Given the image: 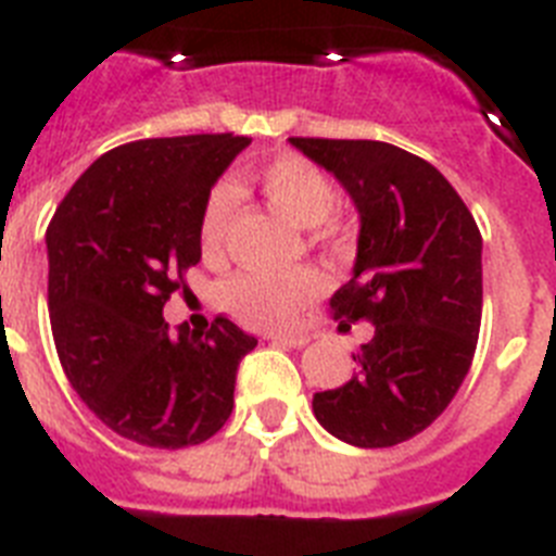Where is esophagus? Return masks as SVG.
<instances>
[{
  "mask_svg": "<svg viewBox=\"0 0 556 556\" xmlns=\"http://www.w3.org/2000/svg\"><path fill=\"white\" fill-rule=\"evenodd\" d=\"M274 344H282V346H305L311 341V336H291V332H279V336H271Z\"/></svg>",
  "mask_w": 556,
  "mask_h": 556,
  "instance_id": "obj_1",
  "label": "esophagus"
}]
</instances>
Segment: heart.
I'll return each instance as SVG.
<instances>
[{
	"mask_svg": "<svg viewBox=\"0 0 556 556\" xmlns=\"http://www.w3.org/2000/svg\"><path fill=\"white\" fill-rule=\"evenodd\" d=\"M238 187H254L274 212L299 229L325 224L336 210V185L318 164L296 153L268 159L254 170L238 176ZM235 187L218 185L206 195L201 210V251L206 260L224 257L235 220ZM321 291V279L307 268L296 271H243L226 285V307L238 321L257 330H285L296 325Z\"/></svg>",
	"mask_w": 556,
	"mask_h": 556,
	"instance_id": "b5f03b06",
	"label": "heart"
}]
</instances>
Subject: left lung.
I'll use <instances>...</instances> for the list:
<instances>
[{"label":"left lung","instance_id":"obj_1","mask_svg":"<svg viewBox=\"0 0 556 556\" xmlns=\"http://www.w3.org/2000/svg\"><path fill=\"white\" fill-rule=\"evenodd\" d=\"M358 210L352 279L330 299L341 327L375 325L350 383L313 394L321 428L355 447L425 431L467 378L481 327V231L442 173L397 144L291 137Z\"/></svg>","mask_w":556,"mask_h":556}]
</instances>
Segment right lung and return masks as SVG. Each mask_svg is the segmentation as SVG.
I'll list each match as a JSON object with an SVG mask.
<instances>
[{
    "label": "right lung",
    "mask_w": 556,
    "mask_h": 556,
    "mask_svg": "<svg viewBox=\"0 0 556 556\" xmlns=\"http://www.w3.org/2000/svg\"><path fill=\"white\" fill-rule=\"evenodd\" d=\"M249 137L139 139L77 178L47 229L50 325L77 397L144 447L201 445L224 428L257 338L218 316L164 321V302L201 260V210Z\"/></svg>",
    "instance_id": "add662e5"
}]
</instances>
